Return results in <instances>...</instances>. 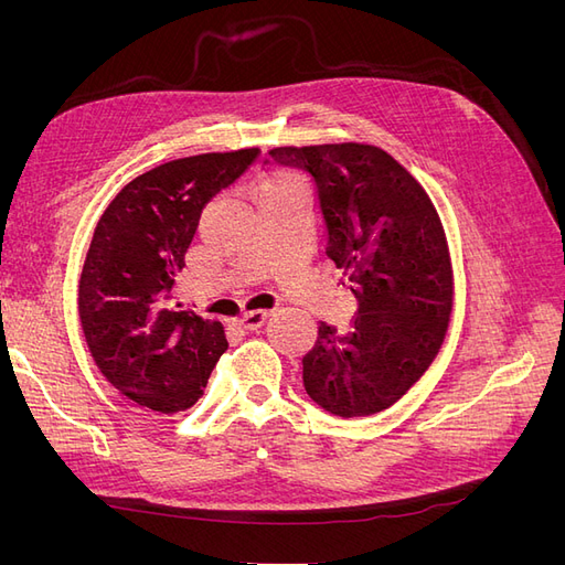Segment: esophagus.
Wrapping results in <instances>:
<instances>
[{
    "label": "esophagus",
    "mask_w": 565,
    "mask_h": 565,
    "mask_svg": "<svg viewBox=\"0 0 565 565\" xmlns=\"http://www.w3.org/2000/svg\"><path fill=\"white\" fill-rule=\"evenodd\" d=\"M266 320H268V313H266V311H247V313L241 316V320H237V324H241L243 330L252 332V330H259Z\"/></svg>",
    "instance_id": "1"
}]
</instances>
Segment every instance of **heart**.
<instances>
[{
  "label": "heart",
  "mask_w": 565,
  "mask_h": 565,
  "mask_svg": "<svg viewBox=\"0 0 565 565\" xmlns=\"http://www.w3.org/2000/svg\"><path fill=\"white\" fill-rule=\"evenodd\" d=\"M259 200L285 198V195H301V181L292 172H276L259 183Z\"/></svg>",
  "instance_id": "1"
}]
</instances>
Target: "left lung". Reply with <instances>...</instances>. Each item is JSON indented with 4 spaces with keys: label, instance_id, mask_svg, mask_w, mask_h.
Here are the masks:
<instances>
[{
    "label": "left lung",
    "instance_id": "left-lung-1",
    "mask_svg": "<svg viewBox=\"0 0 565 565\" xmlns=\"http://www.w3.org/2000/svg\"><path fill=\"white\" fill-rule=\"evenodd\" d=\"M268 156L313 177L324 254L358 301L349 332L320 322L303 355L306 393L337 417L382 413L429 370L448 334L455 278L440 216L377 146H280Z\"/></svg>",
    "mask_w": 565,
    "mask_h": 565
}]
</instances>
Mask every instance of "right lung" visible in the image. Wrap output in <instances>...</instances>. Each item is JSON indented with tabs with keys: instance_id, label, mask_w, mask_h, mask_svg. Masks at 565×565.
<instances>
[{
	"instance_id": "obj_1",
	"label": "right lung",
	"mask_w": 565,
	"mask_h": 565,
	"mask_svg": "<svg viewBox=\"0 0 565 565\" xmlns=\"http://www.w3.org/2000/svg\"><path fill=\"white\" fill-rule=\"evenodd\" d=\"M259 148L164 162L136 177L100 214L77 289L84 341L129 401L174 415L193 407L228 349L224 324L167 309L200 214L241 179Z\"/></svg>"
}]
</instances>
